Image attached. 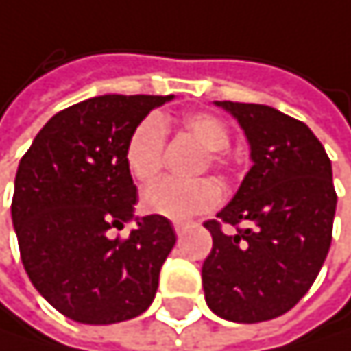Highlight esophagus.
Instances as JSON below:
<instances>
[{
	"instance_id": "obj_1",
	"label": "esophagus",
	"mask_w": 351,
	"mask_h": 351,
	"mask_svg": "<svg viewBox=\"0 0 351 351\" xmlns=\"http://www.w3.org/2000/svg\"><path fill=\"white\" fill-rule=\"evenodd\" d=\"M186 228H188V221H173V230L178 237H182L186 232Z\"/></svg>"
}]
</instances>
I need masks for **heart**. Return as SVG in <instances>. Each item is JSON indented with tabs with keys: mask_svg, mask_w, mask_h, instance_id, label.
<instances>
[{
	"mask_svg": "<svg viewBox=\"0 0 351 351\" xmlns=\"http://www.w3.org/2000/svg\"><path fill=\"white\" fill-rule=\"evenodd\" d=\"M184 130L195 138L205 150L207 161L213 167H226V148L230 146V130L223 121L205 110H195L182 117ZM167 128L159 114H148L134 128L125 144V167L130 176L142 184L154 180L163 165ZM221 201V188L209 180L180 182L159 180L142 192V207L152 215H163L169 219H186L201 211L213 209Z\"/></svg>",
	"mask_w": 351,
	"mask_h": 351,
	"instance_id": "1",
	"label": "heart"
}]
</instances>
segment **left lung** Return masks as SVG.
I'll use <instances>...</instances> for the list:
<instances>
[{
	"instance_id": "left-lung-1",
	"label": "left lung",
	"mask_w": 351,
	"mask_h": 351,
	"mask_svg": "<svg viewBox=\"0 0 351 351\" xmlns=\"http://www.w3.org/2000/svg\"><path fill=\"white\" fill-rule=\"evenodd\" d=\"M215 104L243 128L253 167L217 219L205 221L213 239L205 302L219 318L264 322L302 300L326 259L337 207L330 159L306 123L272 106Z\"/></svg>"
}]
</instances>
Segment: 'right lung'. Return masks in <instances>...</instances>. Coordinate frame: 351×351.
Returning a JSON list of instances; mask_svg holds the SVG:
<instances>
[{
    "mask_svg": "<svg viewBox=\"0 0 351 351\" xmlns=\"http://www.w3.org/2000/svg\"><path fill=\"white\" fill-rule=\"evenodd\" d=\"M173 96L106 94L56 112L35 136L14 180L12 223L33 287L60 314L114 324L148 310L176 245L167 217H134L138 188L125 144ZM136 219L128 239L110 227Z\"/></svg>",
    "mask_w": 351,
    "mask_h": 351,
    "instance_id": "1",
    "label": "right lung"
}]
</instances>
